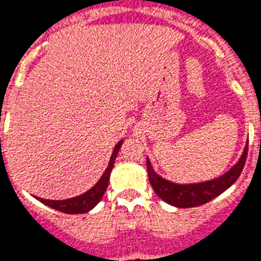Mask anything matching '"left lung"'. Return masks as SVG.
<instances>
[{
	"label": "left lung",
	"instance_id": "1",
	"mask_svg": "<svg viewBox=\"0 0 261 261\" xmlns=\"http://www.w3.org/2000/svg\"><path fill=\"white\" fill-rule=\"evenodd\" d=\"M247 151H248V143L246 144L238 163L232 166L222 176L207 181H200V183H190V185H179V183H174V181L162 178L161 175L154 171L150 159L147 158L146 163H147L148 179H150L155 194L168 204L178 207V208L198 207V205L205 204L212 199H215L238 180L243 168H244Z\"/></svg>",
	"mask_w": 261,
	"mask_h": 261
}]
</instances>
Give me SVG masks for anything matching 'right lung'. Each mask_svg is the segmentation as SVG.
<instances>
[{"label":"right lung","mask_w":261,"mask_h":261,"mask_svg":"<svg viewBox=\"0 0 261 261\" xmlns=\"http://www.w3.org/2000/svg\"><path fill=\"white\" fill-rule=\"evenodd\" d=\"M122 143H123V141H119L117 146L114 147L113 154H111L110 158V163H109L107 168L105 170L103 175L100 176L97 185L90 188L89 191L80 195V196L65 199V200H49V199L38 198V196H36V199L41 201V203H43L45 205H47V207H51V208L65 212V214H86L90 210H93L99 203V200L102 199L105 192H106L109 180H110L111 170L114 167V162H115V158H117L118 152H119Z\"/></svg>","instance_id":"add662e5"}]
</instances>
